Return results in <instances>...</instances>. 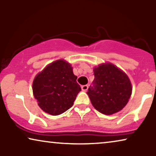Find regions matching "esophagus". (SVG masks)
I'll return each mask as SVG.
<instances>
[{
	"mask_svg": "<svg viewBox=\"0 0 156 156\" xmlns=\"http://www.w3.org/2000/svg\"><path fill=\"white\" fill-rule=\"evenodd\" d=\"M88 88H89L88 85H83V86H82V90L83 91H87L88 90Z\"/></svg>",
	"mask_w": 156,
	"mask_h": 156,
	"instance_id": "34e87169",
	"label": "esophagus"
}]
</instances>
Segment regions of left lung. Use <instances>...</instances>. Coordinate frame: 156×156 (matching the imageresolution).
<instances>
[{"label": "left lung", "mask_w": 156, "mask_h": 156, "mask_svg": "<svg viewBox=\"0 0 156 156\" xmlns=\"http://www.w3.org/2000/svg\"><path fill=\"white\" fill-rule=\"evenodd\" d=\"M94 80L87 94L94 107L101 114L112 115L123 109L132 93L126 74L112 63L94 68Z\"/></svg>", "instance_id": "8db88e82"}]
</instances>
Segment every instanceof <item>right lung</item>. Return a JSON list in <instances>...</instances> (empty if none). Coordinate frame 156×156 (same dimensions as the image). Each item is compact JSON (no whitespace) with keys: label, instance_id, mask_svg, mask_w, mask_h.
Segmentation results:
<instances>
[{"label":"right lung","instance_id":"add662e5","mask_svg":"<svg viewBox=\"0 0 156 156\" xmlns=\"http://www.w3.org/2000/svg\"><path fill=\"white\" fill-rule=\"evenodd\" d=\"M72 65L63 59L55 61L37 74L33 91L40 108L57 116L71 108L81 87Z\"/></svg>","mask_w":156,"mask_h":156}]
</instances>
